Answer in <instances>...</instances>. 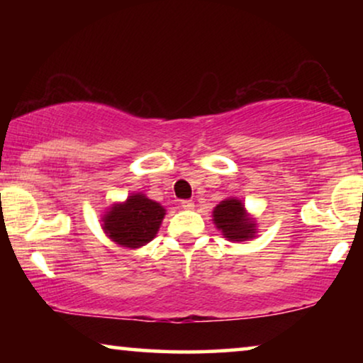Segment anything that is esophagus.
Returning <instances> with one entry per match:
<instances>
[{"mask_svg":"<svg viewBox=\"0 0 363 363\" xmlns=\"http://www.w3.org/2000/svg\"><path fill=\"white\" fill-rule=\"evenodd\" d=\"M182 206L185 208V210H193V208H195V203H193L191 200H183Z\"/></svg>","mask_w":363,"mask_h":363,"instance_id":"34e87169","label":"esophagus"}]
</instances>
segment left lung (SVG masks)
<instances>
[{
	"instance_id": "obj_1",
	"label": "left lung",
	"mask_w": 363,
	"mask_h": 363,
	"mask_svg": "<svg viewBox=\"0 0 363 363\" xmlns=\"http://www.w3.org/2000/svg\"><path fill=\"white\" fill-rule=\"evenodd\" d=\"M213 221L230 241H246L255 238L256 223L247 215L241 200L228 198L213 210Z\"/></svg>"
}]
</instances>
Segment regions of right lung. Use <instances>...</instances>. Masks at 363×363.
Instances as JSON below:
<instances>
[{"mask_svg": "<svg viewBox=\"0 0 363 363\" xmlns=\"http://www.w3.org/2000/svg\"><path fill=\"white\" fill-rule=\"evenodd\" d=\"M165 208L142 193H133L123 203L108 208L102 218V230L118 246H145L157 236Z\"/></svg>", "mask_w": 363, "mask_h": 363, "instance_id": "1", "label": "right lung"}]
</instances>
